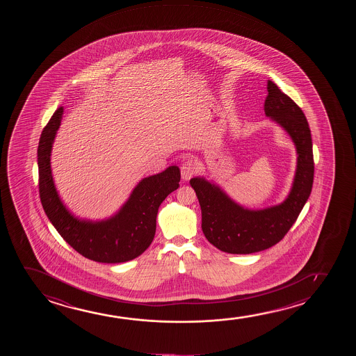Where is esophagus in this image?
<instances>
[{
    "label": "esophagus",
    "instance_id": "1",
    "mask_svg": "<svg viewBox=\"0 0 356 356\" xmlns=\"http://www.w3.org/2000/svg\"><path fill=\"white\" fill-rule=\"evenodd\" d=\"M200 170L198 163L193 158H186L184 163L181 164V176L184 180H190L192 176H195Z\"/></svg>",
    "mask_w": 356,
    "mask_h": 356
}]
</instances>
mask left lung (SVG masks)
Wrapping results in <instances>:
<instances>
[{"mask_svg":"<svg viewBox=\"0 0 356 356\" xmlns=\"http://www.w3.org/2000/svg\"><path fill=\"white\" fill-rule=\"evenodd\" d=\"M268 92L265 114L289 134L297 147V171L287 200L266 209H244L204 179L190 181L200 200L205 238L225 253H257L278 243L297 221L312 193L314 154L307 118L297 103L270 80Z\"/></svg>","mask_w":356,"mask_h":356,"instance_id":"8db88e82","label":"left lung"}]
</instances>
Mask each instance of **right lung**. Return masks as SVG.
<instances>
[{"mask_svg": "<svg viewBox=\"0 0 356 356\" xmlns=\"http://www.w3.org/2000/svg\"><path fill=\"white\" fill-rule=\"evenodd\" d=\"M62 114L63 107L57 108L44 127L38 147L40 200L44 213L64 241L85 258L107 264L137 258L154 238L159 205L180 186V169L169 166L161 174L143 179L111 219L99 222L76 219L59 200L51 174L49 156Z\"/></svg>", "mask_w": 356, "mask_h": 356, "instance_id": "right-lung-1", "label": "right lung"}]
</instances>
